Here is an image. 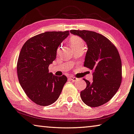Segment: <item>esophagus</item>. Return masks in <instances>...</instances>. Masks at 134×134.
<instances>
[{
    "instance_id": "obj_1",
    "label": "esophagus",
    "mask_w": 134,
    "mask_h": 134,
    "mask_svg": "<svg viewBox=\"0 0 134 134\" xmlns=\"http://www.w3.org/2000/svg\"><path fill=\"white\" fill-rule=\"evenodd\" d=\"M69 79L74 82H75V81H76L78 80V78H76V77H74V76H69Z\"/></svg>"
}]
</instances>
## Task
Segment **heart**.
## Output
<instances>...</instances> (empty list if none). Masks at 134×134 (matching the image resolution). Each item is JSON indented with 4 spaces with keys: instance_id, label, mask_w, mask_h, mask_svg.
<instances>
[{
    "instance_id": "1",
    "label": "heart",
    "mask_w": 134,
    "mask_h": 134,
    "mask_svg": "<svg viewBox=\"0 0 134 134\" xmlns=\"http://www.w3.org/2000/svg\"><path fill=\"white\" fill-rule=\"evenodd\" d=\"M70 44L73 49L78 47H85L84 40L78 36H72L70 38Z\"/></svg>"
}]
</instances>
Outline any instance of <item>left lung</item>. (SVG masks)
<instances>
[{"instance_id":"8db88e82","label":"left lung","mask_w":134,"mask_h":134,"mask_svg":"<svg viewBox=\"0 0 134 134\" xmlns=\"http://www.w3.org/2000/svg\"><path fill=\"white\" fill-rule=\"evenodd\" d=\"M71 33L86 42L88 50L84 66L93 71V81L85 79V89L80 96L87 106L96 107L108 102L122 82L121 59L116 47L103 35L88 30H72Z\"/></svg>"}]
</instances>
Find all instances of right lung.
<instances>
[{"label":"right lung","mask_w":134,"mask_h":134,"mask_svg":"<svg viewBox=\"0 0 134 134\" xmlns=\"http://www.w3.org/2000/svg\"><path fill=\"white\" fill-rule=\"evenodd\" d=\"M69 34V31L45 32L28 39L22 47L17 62L18 78L26 95L37 105L46 106L55 102L67 81L64 75L49 73V66Z\"/></svg>","instance_id":"add662e5"}]
</instances>
